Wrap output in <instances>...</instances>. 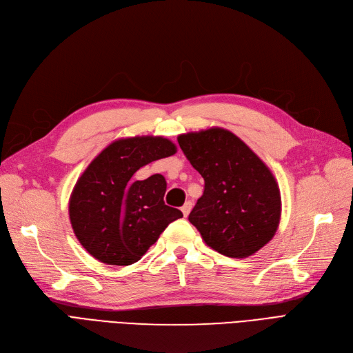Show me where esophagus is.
Instances as JSON below:
<instances>
[{"label": "esophagus", "mask_w": 353, "mask_h": 353, "mask_svg": "<svg viewBox=\"0 0 353 353\" xmlns=\"http://www.w3.org/2000/svg\"><path fill=\"white\" fill-rule=\"evenodd\" d=\"M190 210H192V202L190 201L181 206V212H183V214H185V216H189Z\"/></svg>", "instance_id": "obj_1"}]
</instances>
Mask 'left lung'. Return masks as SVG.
<instances>
[{"label": "left lung", "mask_w": 353, "mask_h": 353, "mask_svg": "<svg viewBox=\"0 0 353 353\" xmlns=\"http://www.w3.org/2000/svg\"><path fill=\"white\" fill-rule=\"evenodd\" d=\"M190 164L205 179L189 221L222 255L247 258L277 232L281 194L265 163L231 131L213 127L177 137Z\"/></svg>", "instance_id": "8db88e82"}]
</instances>
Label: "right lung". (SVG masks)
Instances as JSON below:
<instances>
[{
    "label": "right lung",
    "mask_w": 353,
    "mask_h": 353,
    "mask_svg": "<svg viewBox=\"0 0 353 353\" xmlns=\"http://www.w3.org/2000/svg\"><path fill=\"white\" fill-rule=\"evenodd\" d=\"M176 145L163 137H131L103 148L73 188L69 218L76 238L98 261L131 265L156 243L168 223L183 216L164 203L161 174L132 180L151 161L170 157Z\"/></svg>",
    "instance_id": "obj_1"
}]
</instances>
